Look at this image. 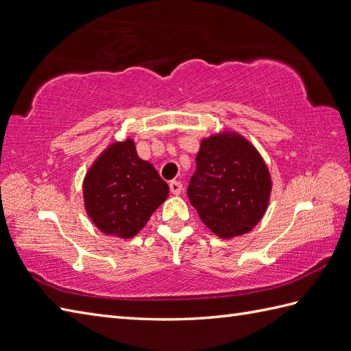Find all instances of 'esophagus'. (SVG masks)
<instances>
[{
    "label": "esophagus",
    "instance_id": "1",
    "mask_svg": "<svg viewBox=\"0 0 351 351\" xmlns=\"http://www.w3.org/2000/svg\"><path fill=\"white\" fill-rule=\"evenodd\" d=\"M169 186H170V193L175 194V195L181 194V191H182V184L179 181H172L169 184Z\"/></svg>",
    "mask_w": 351,
    "mask_h": 351
}]
</instances>
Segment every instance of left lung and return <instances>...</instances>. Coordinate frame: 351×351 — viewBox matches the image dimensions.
Returning a JSON list of instances; mask_svg holds the SVG:
<instances>
[{
  "mask_svg": "<svg viewBox=\"0 0 351 351\" xmlns=\"http://www.w3.org/2000/svg\"><path fill=\"white\" fill-rule=\"evenodd\" d=\"M271 173L254 145L234 132L200 142L189 199L208 229L223 239L248 233L263 218Z\"/></svg>",
  "mask_w": 351,
  "mask_h": 351,
  "instance_id": "obj_1",
  "label": "left lung"
}]
</instances>
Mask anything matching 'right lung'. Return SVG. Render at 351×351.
Instances as JSON below:
<instances>
[{
    "label": "right lung",
    "mask_w": 351,
    "mask_h": 351,
    "mask_svg": "<svg viewBox=\"0 0 351 351\" xmlns=\"http://www.w3.org/2000/svg\"><path fill=\"white\" fill-rule=\"evenodd\" d=\"M169 195V185L149 161L137 156L133 138L113 142L85 175V210L104 234L130 239Z\"/></svg>",
    "instance_id": "right-lung-1"
}]
</instances>
